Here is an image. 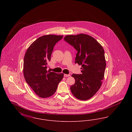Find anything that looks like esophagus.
Segmentation results:
<instances>
[{"instance_id":"1","label":"esophagus","mask_w":132,"mask_h":132,"mask_svg":"<svg viewBox=\"0 0 132 132\" xmlns=\"http://www.w3.org/2000/svg\"><path fill=\"white\" fill-rule=\"evenodd\" d=\"M70 75L69 74H64V76L65 77H69L70 76Z\"/></svg>"}]
</instances>
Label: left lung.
<instances>
[{
	"label": "left lung",
	"mask_w": 132,
	"mask_h": 132,
	"mask_svg": "<svg viewBox=\"0 0 132 132\" xmlns=\"http://www.w3.org/2000/svg\"><path fill=\"white\" fill-rule=\"evenodd\" d=\"M64 40L77 51L75 63L82 65V74H73L75 82L70 89L77 98L86 101L101 88L104 77L106 61L102 46L94 38L85 34L67 35Z\"/></svg>",
	"instance_id": "left-lung-1"
}]
</instances>
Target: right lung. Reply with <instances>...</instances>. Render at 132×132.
Segmentation results:
<instances>
[{"instance_id":"add662e5","label":"right lung","mask_w":132,"mask_h":132,"mask_svg":"<svg viewBox=\"0 0 132 132\" xmlns=\"http://www.w3.org/2000/svg\"><path fill=\"white\" fill-rule=\"evenodd\" d=\"M63 36L44 35L31 44L26 52L23 73L26 81L38 96L47 98L54 94L64 74L47 71L53 47Z\"/></svg>"}]
</instances>
